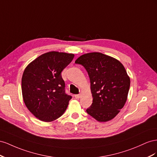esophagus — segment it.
I'll use <instances>...</instances> for the list:
<instances>
[{
	"label": "esophagus",
	"mask_w": 157,
	"mask_h": 157,
	"mask_svg": "<svg viewBox=\"0 0 157 157\" xmlns=\"http://www.w3.org/2000/svg\"><path fill=\"white\" fill-rule=\"evenodd\" d=\"M80 97H81V94H79V95H75V98H77V99H79Z\"/></svg>",
	"instance_id": "1"
}]
</instances>
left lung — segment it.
<instances>
[{
  "mask_svg": "<svg viewBox=\"0 0 157 157\" xmlns=\"http://www.w3.org/2000/svg\"><path fill=\"white\" fill-rule=\"evenodd\" d=\"M75 63L86 69L91 82L93 103L87 113L98 122L113 119L127 101L130 78L121 62L101 52L80 56Z\"/></svg>",
  "mask_w": 157,
  "mask_h": 157,
  "instance_id": "1",
  "label": "left lung"
}]
</instances>
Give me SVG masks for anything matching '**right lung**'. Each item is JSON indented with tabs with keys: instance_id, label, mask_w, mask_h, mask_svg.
<instances>
[{
	"instance_id": "add662e5",
	"label": "right lung",
	"mask_w": 157,
	"mask_h": 157,
	"mask_svg": "<svg viewBox=\"0 0 157 157\" xmlns=\"http://www.w3.org/2000/svg\"><path fill=\"white\" fill-rule=\"evenodd\" d=\"M74 54L51 51L27 66L21 78L24 103L30 113L43 122H51L64 113L71 98L65 93L61 72Z\"/></svg>"
}]
</instances>
